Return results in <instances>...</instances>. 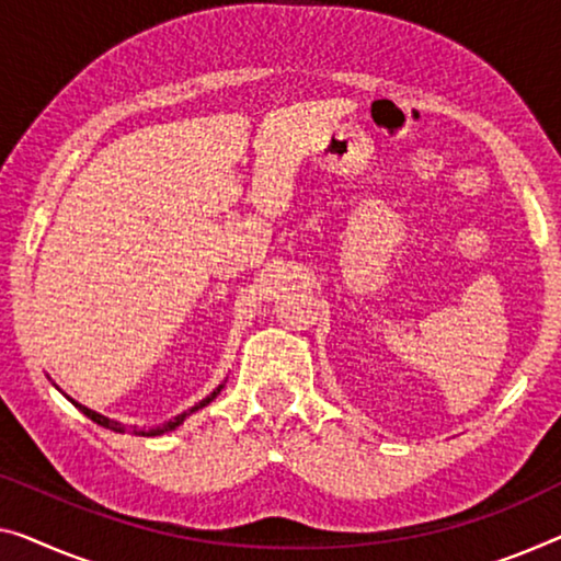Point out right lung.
<instances>
[{
	"mask_svg": "<svg viewBox=\"0 0 561 561\" xmlns=\"http://www.w3.org/2000/svg\"><path fill=\"white\" fill-rule=\"evenodd\" d=\"M55 388H57V386H55ZM221 388H224V382L211 392V396H206V398L201 400V403H196L194 408H188V411H183L181 415H175V417H171V421H165V423H161V425H153V428H138V425H125V423H121V421H113V417L90 411V408H85V405L75 403L72 398H67V400H72L75 408H80V411L85 413V415L90 417V421L98 423V425H103V428H111V431H115V433H125V431H128V433H136V436H163V433H171V431L179 428V425H181L183 421H186V417H188L191 413H196V411H201V408H206L208 403H211V400L221 392Z\"/></svg>",
	"mask_w": 561,
	"mask_h": 561,
	"instance_id": "right-lung-1",
	"label": "right lung"
}]
</instances>
